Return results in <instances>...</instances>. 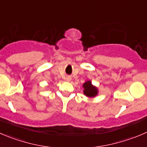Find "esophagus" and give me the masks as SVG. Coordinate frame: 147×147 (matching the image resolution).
I'll return each mask as SVG.
<instances>
[{"instance_id":"1","label":"esophagus","mask_w":147,"mask_h":147,"mask_svg":"<svg viewBox=\"0 0 147 147\" xmlns=\"http://www.w3.org/2000/svg\"><path fill=\"white\" fill-rule=\"evenodd\" d=\"M65 79H66L67 82H70V81H71V77L70 76H66Z\"/></svg>"}]
</instances>
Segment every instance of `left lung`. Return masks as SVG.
Returning <instances> with one entry per match:
<instances>
[{
    "mask_svg": "<svg viewBox=\"0 0 147 147\" xmlns=\"http://www.w3.org/2000/svg\"><path fill=\"white\" fill-rule=\"evenodd\" d=\"M84 94L88 97H94L98 94V89L92 84L91 81H87L83 84Z\"/></svg>",
    "mask_w": 147,
    "mask_h": 147,
    "instance_id": "left-lung-1",
    "label": "left lung"
}]
</instances>
